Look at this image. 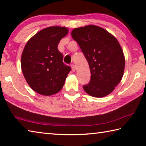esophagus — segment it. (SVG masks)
<instances>
[{
    "instance_id": "1",
    "label": "esophagus",
    "mask_w": 146,
    "mask_h": 146,
    "mask_svg": "<svg viewBox=\"0 0 146 146\" xmlns=\"http://www.w3.org/2000/svg\"><path fill=\"white\" fill-rule=\"evenodd\" d=\"M71 70H72V71H73V72H75V70H76L75 66L74 65V64H71Z\"/></svg>"
}]
</instances>
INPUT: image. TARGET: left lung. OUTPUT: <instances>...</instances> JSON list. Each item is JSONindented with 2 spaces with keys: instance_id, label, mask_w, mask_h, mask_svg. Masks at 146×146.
I'll return each mask as SVG.
<instances>
[{
  "instance_id": "left-lung-1",
  "label": "left lung",
  "mask_w": 146,
  "mask_h": 146,
  "mask_svg": "<svg viewBox=\"0 0 146 146\" xmlns=\"http://www.w3.org/2000/svg\"><path fill=\"white\" fill-rule=\"evenodd\" d=\"M91 71L90 81L84 90L94 97H103L114 90L123 74L125 58L115 36L100 27L90 25L71 32Z\"/></svg>"
}]
</instances>
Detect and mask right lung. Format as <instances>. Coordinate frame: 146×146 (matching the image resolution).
I'll use <instances>...</instances> for the list:
<instances>
[{"label": "right lung", "mask_w": 146, "mask_h": 146, "mask_svg": "<svg viewBox=\"0 0 146 146\" xmlns=\"http://www.w3.org/2000/svg\"><path fill=\"white\" fill-rule=\"evenodd\" d=\"M68 33L64 27L42 29L26 43L21 57V68L30 88L43 95L58 93L71 68L63 62L58 44Z\"/></svg>", "instance_id": "add662e5"}]
</instances>
